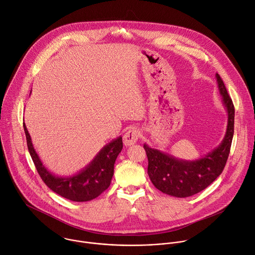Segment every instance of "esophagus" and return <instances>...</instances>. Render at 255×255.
I'll list each match as a JSON object with an SVG mask.
<instances>
[{"label": "esophagus", "instance_id": "esophagus-1", "mask_svg": "<svg viewBox=\"0 0 255 255\" xmlns=\"http://www.w3.org/2000/svg\"><path fill=\"white\" fill-rule=\"evenodd\" d=\"M140 137V132L137 129H130L124 135V144L126 146H131L135 144Z\"/></svg>", "mask_w": 255, "mask_h": 255}]
</instances>
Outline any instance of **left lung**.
Masks as SVG:
<instances>
[{"label":"left lung","mask_w":255,"mask_h":255,"mask_svg":"<svg viewBox=\"0 0 255 255\" xmlns=\"http://www.w3.org/2000/svg\"><path fill=\"white\" fill-rule=\"evenodd\" d=\"M218 89L228 114L225 137L219 146L197 160H183L149 147H143L148 158L147 172L154 187L160 192L176 198H187L200 193L219 176L227 162L234 134L235 109L226 87L216 74Z\"/></svg>","instance_id":"left-lung-1"}]
</instances>
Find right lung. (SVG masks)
Wrapping results in <instances>:
<instances>
[{
    "label": "right lung",
    "mask_w": 255,
    "mask_h": 255,
    "mask_svg": "<svg viewBox=\"0 0 255 255\" xmlns=\"http://www.w3.org/2000/svg\"><path fill=\"white\" fill-rule=\"evenodd\" d=\"M23 127L28 150L35 167L44 184L54 193L74 202H87L100 196L110 186L116 158L123 148L122 137H118L104 146L93 161L79 173L68 177H61L55 176L43 165L33 147L25 123Z\"/></svg>",
    "instance_id": "1"
}]
</instances>
